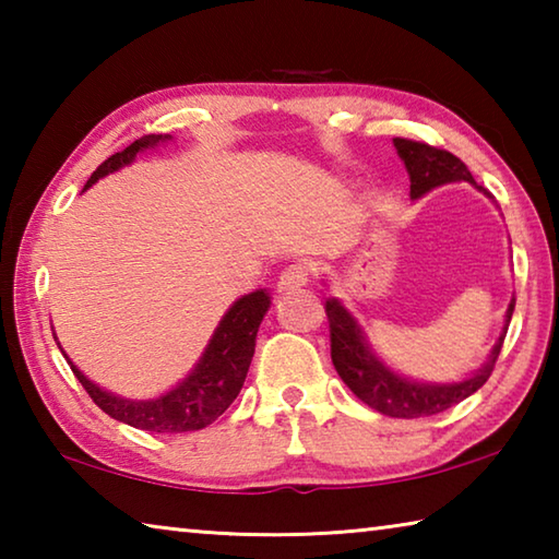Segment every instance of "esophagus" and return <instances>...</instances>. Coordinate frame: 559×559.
Instances as JSON below:
<instances>
[{
    "label": "esophagus",
    "mask_w": 559,
    "mask_h": 559,
    "mask_svg": "<svg viewBox=\"0 0 559 559\" xmlns=\"http://www.w3.org/2000/svg\"><path fill=\"white\" fill-rule=\"evenodd\" d=\"M308 283V266H302V263H293L286 271L281 273L278 278V290L281 293H288V290H298Z\"/></svg>",
    "instance_id": "1"
}]
</instances>
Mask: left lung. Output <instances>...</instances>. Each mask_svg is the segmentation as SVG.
I'll list each match as a JSON object with an SVG mask.
<instances>
[{
    "label": "left lung",
    "instance_id": "1",
    "mask_svg": "<svg viewBox=\"0 0 559 559\" xmlns=\"http://www.w3.org/2000/svg\"><path fill=\"white\" fill-rule=\"evenodd\" d=\"M394 147L396 155L402 157L406 173H409L412 200H419V197L429 194L431 189L451 182H468L478 192L490 197L484 187L476 185L468 167L456 155L447 153V150L404 138H394ZM513 308L515 298L510 300L506 310L503 333L496 340L486 362L476 372L468 374L466 380L459 382H419L394 372L390 365H384L374 355L362 325L357 323V318L337 298H325V313L330 323V355H333V365L340 380L353 390L357 400H362L367 406H372L374 412L384 416H394V419H419V416H431L451 409L453 404L463 402L488 382L500 355V347H503L510 318H513Z\"/></svg>",
    "mask_w": 559,
    "mask_h": 559
}]
</instances>
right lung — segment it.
Wrapping results in <instances>:
<instances>
[{"mask_svg": "<svg viewBox=\"0 0 559 559\" xmlns=\"http://www.w3.org/2000/svg\"><path fill=\"white\" fill-rule=\"evenodd\" d=\"M173 135H145L128 145L122 153L110 155L86 182L88 189L98 182L100 177L118 173L120 167H128L140 153L159 143H169ZM271 308V296L266 288H259L234 300V306L226 310L224 318L216 325L214 335L206 343L202 357L189 370L182 382H177L173 390L153 396V400H126V396L103 390L96 382H91L79 367H75L69 355L73 374L79 377L83 390L91 394L103 412L112 419H118L128 427L157 431V433H182V431H200L210 427L212 421L229 409V404L239 396L246 372H249L253 349H257V333L263 316ZM56 337V335H53ZM56 345L61 347L59 337Z\"/></svg>", "mask_w": 559, "mask_h": 559, "instance_id": "1", "label": "right lung"}]
</instances>
